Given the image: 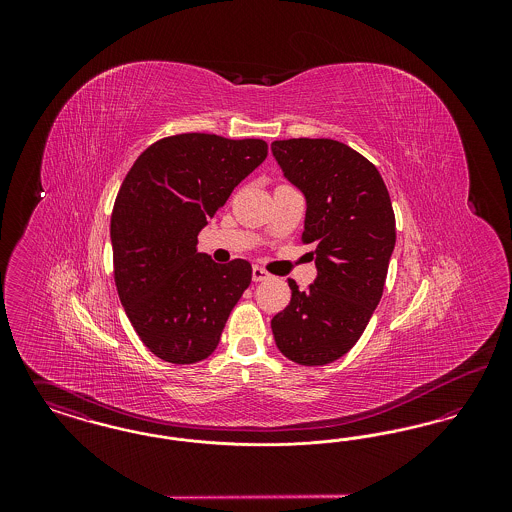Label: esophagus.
<instances>
[{
	"instance_id": "34e87169",
	"label": "esophagus",
	"mask_w": 512,
	"mask_h": 512,
	"mask_svg": "<svg viewBox=\"0 0 512 512\" xmlns=\"http://www.w3.org/2000/svg\"><path fill=\"white\" fill-rule=\"evenodd\" d=\"M251 276H253V282H263V280L270 278V274H268L267 270L261 267H253Z\"/></svg>"
}]
</instances>
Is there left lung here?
<instances>
[{
  "label": "left lung",
  "mask_w": 512,
  "mask_h": 512,
  "mask_svg": "<svg viewBox=\"0 0 512 512\" xmlns=\"http://www.w3.org/2000/svg\"><path fill=\"white\" fill-rule=\"evenodd\" d=\"M286 180L305 195L303 242L317 278L301 292L293 280L290 305L270 320L284 357L305 366L343 357L380 303L395 217L378 169L361 153L328 138L272 142Z\"/></svg>",
  "instance_id": "1"
}]
</instances>
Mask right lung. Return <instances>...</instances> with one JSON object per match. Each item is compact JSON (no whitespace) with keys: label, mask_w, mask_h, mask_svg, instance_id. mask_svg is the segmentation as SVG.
Here are the masks:
<instances>
[{"label":"right lung","mask_w":512,"mask_h":512,"mask_svg":"<svg viewBox=\"0 0 512 512\" xmlns=\"http://www.w3.org/2000/svg\"><path fill=\"white\" fill-rule=\"evenodd\" d=\"M267 153L263 140L178 134L147 147L126 174L111 215L115 284L159 359L192 365L217 349L251 265L215 263L197 251V234Z\"/></svg>","instance_id":"1"}]
</instances>
